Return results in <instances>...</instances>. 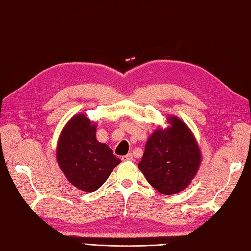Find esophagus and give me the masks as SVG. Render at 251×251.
Segmentation results:
<instances>
[{"label": "esophagus", "instance_id": "obj_1", "mask_svg": "<svg viewBox=\"0 0 251 251\" xmlns=\"http://www.w3.org/2000/svg\"><path fill=\"white\" fill-rule=\"evenodd\" d=\"M121 159L124 160V162H127V160H133V155H132L131 153H129V154L125 155V156H122Z\"/></svg>", "mask_w": 251, "mask_h": 251}]
</instances>
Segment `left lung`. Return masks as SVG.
Segmentation results:
<instances>
[{"instance_id":"obj_1","label":"left lung","mask_w":251,"mask_h":251,"mask_svg":"<svg viewBox=\"0 0 251 251\" xmlns=\"http://www.w3.org/2000/svg\"><path fill=\"white\" fill-rule=\"evenodd\" d=\"M169 126L157 129L145 144L139 169L163 195L186 189L198 173L201 152L196 138L179 118L168 117Z\"/></svg>"}]
</instances>
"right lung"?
<instances>
[{
	"label": "right lung",
	"mask_w": 251,
	"mask_h": 251,
	"mask_svg": "<svg viewBox=\"0 0 251 251\" xmlns=\"http://www.w3.org/2000/svg\"><path fill=\"white\" fill-rule=\"evenodd\" d=\"M56 160L68 180L85 192L100 188L120 158L96 139V124L83 113L72 117L61 132Z\"/></svg>",
	"instance_id": "right-lung-1"
}]
</instances>
